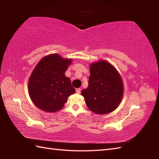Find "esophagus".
Segmentation results:
<instances>
[{"label":"esophagus","mask_w":159,"mask_h":159,"mask_svg":"<svg viewBox=\"0 0 159 159\" xmlns=\"http://www.w3.org/2000/svg\"><path fill=\"white\" fill-rule=\"evenodd\" d=\"M76 92L77 93L80 94V92H81V89H80V88H78V89H76Z\"/></svg>","instance_id":"obj_1"}]
</instances>
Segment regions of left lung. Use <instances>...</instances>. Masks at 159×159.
Masks as SVG:
<instances>
[{
	"label": "left lung",
	"instance_id": "8db88e82",
	"mask_svg": "<svg viewBox=\"0 0 159 159\" xmlns=\"http://www.w3.org/2000/svg\"><path fill=\"white\" fill-rule=\"evenodd\" d=\"M88 83L81 94L91 111L102 115L117 109L122 99L124 86L120 74L111 63L102 60L91 64Z\"/></svg>",
	"mask_w": 159,
	"mask_h": 159
}]
</instances>
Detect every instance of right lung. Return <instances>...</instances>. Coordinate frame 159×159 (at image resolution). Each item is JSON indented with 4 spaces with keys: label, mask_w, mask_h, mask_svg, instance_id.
Wrapping results in <instances>:
<instances>
[{
    "label": "right lung",
    "mask_w": 159,
    "mask_h": 159,
    "mask_svg": "<svg viewBox=\"0 0 159 159\" xmlns=\"http://www.w3.org/2000/svg\"><path fill=\"white\" fill-rule=\"evenodd\" d=\"M72 59L58 54L47 55L39 61L29 80V93L39 109L48 113L61 110L67 97L75 93L70 79L65 76Z\"/></svg>",
    "instance_id": "obj_1"
}]
</instances>
